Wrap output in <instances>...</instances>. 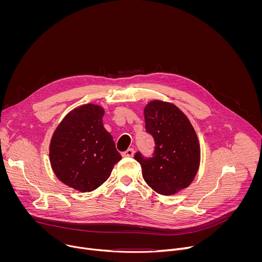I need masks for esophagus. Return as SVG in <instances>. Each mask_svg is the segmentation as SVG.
I'll list each match as a JSON object with an SVG mask.
<instances>
[{
	"label": "esophagus",
	"instance_id": "obj_1",
	"mask_svg": "<svg viewBox=\"0 0 262 262\" xmlns=\"http://www.w3.org/2000/svg\"><path fill=\"white\" fill-rule=\"evenodd\" d=\"M133 156H134V149L133 148H128L127 150L122 152V157L123 158H132Z\"/></svg>",
	"mask_w": 262,
	"mask_h": 262
}]
</instances>
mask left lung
Returning a JSON list of instances; mask_svg holds the SVG:
<instances>
[{
    "instance_id": "8db88e82",
    "label": "left lung",
    "mask_w": 262,
    "mask_h": 262,
    "mask_svg": "<svg viewBox=\"0 0 262 262\" xmlns=\"http://www.w3.org/2000/svg\"><path fill=\"white\" fill-rule=\"evenodd\" d=\"M146 133L155 140L151 158L136 152L146 183L157 193L173 195L188 188L200 163L197 135L182 112L172 103L155 100L144 110Z\"/></svg>"
}]
</instances>
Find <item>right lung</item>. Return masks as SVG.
<instances>
[{
	"label": "right lung",
	"mask_w": 262,
	"mask_h": 262,
	"mask_svg": "<svg viewBox=\"0 0 262 262\" xmlns=\"http://www.w3.org/2000/svg\"><path fill=\"white\" fill-rule=\"evenodd\" d=\"M104 111L84 104L71 111L57 127L50 145L56 176L82 193L97 189L121 160L113 137L102 125Z\"/></svg>",
	"instance_id": "add662e5"
}]
</instances>
